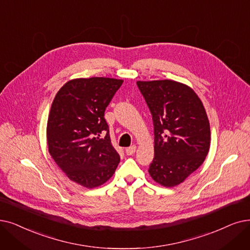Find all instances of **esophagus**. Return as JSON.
<instances>
[{"instance_id": "obj_1", "label": "esophagus", "mask_w": 250, "mask_h": 250, "mask_svg": "<svg viewBox=\"0 0 250 250\" xmlns=\"http://www.w3.org/2000/svg\"><path fill=\"white\" fill-rule=\"evenodd\" d=\"M136 150H137V146L133 145V146H131V147H128V148L125 149V153H126L127 155H133V154L135 153V152H136Z\"/></svg>"}]
</instances>
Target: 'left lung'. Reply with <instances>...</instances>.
Wrapping results in <instances>:
<instances>
[{
	"label": "left lung",
	"instance_id": "obj_1",
	"mask_svg": "<svg viewBox=\"0 0 250 250\" xmlns=\"http://www.w3.org/2000/svg\"><path fill=\"white\" fill-rule=\"evenodd\" d=\"M137 85L154 125V158L148 171L160 185L177 186L208 153L210 127L203 104L190 86L175 81H139Z\"/></svg>",
	"mask_w": 250,
	"mask_h": 250
}]
</instances>
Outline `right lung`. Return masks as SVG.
<instances>
[{
    "label": "right lung",
    "mask_w": 250,
    "mask_h": 250,
    "mask_svg": "<svg viewBox=\"0 0 250 250\" xmlns=\"http://www.w3.org/2000/svg\"><path fill=\"white\" fill-rule=\"evenodd\" d=\"M123 83L109 78L75 79L54 98L47 124L49 153L79 185H102L119 164L104 112Z\"/></svg>",
    "instance_id": "1"
}]
</instances>
